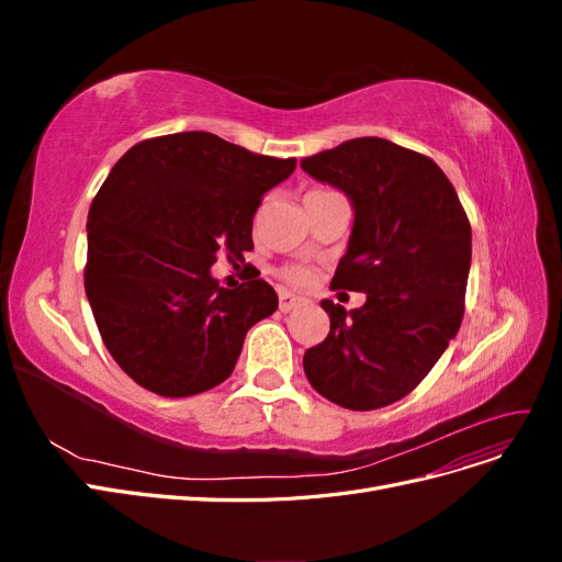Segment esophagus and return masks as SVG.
<instances>
[{"mask_svg":"<svg viewBox=\"0 0 562 562\" xmlns=\"http://www.w3.org/2000/svg\"><path fill=\"white\" fill-rule=\"evenodd\" d=\"M300 304H304L302 297H295L293 293H279V310H281L283 314L293 312L295 307H300Z\"/></svg>","mask_w":562,"mask_h":562,"instance_id":"esophagus-1","label":"esophagus"}]
</instances>
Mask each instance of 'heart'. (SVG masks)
Instances as JSON below:
<instances>
[{"label": "heart", "instance_id": "heart-1", "mask_svg": "<svg viewBox=\"0 0 562 562\" xmlns=\"http://www.w3.org/2000/svg\"><path fill=\"white\" fill-rule=\"evenodd\" d=\"M279 279L293 288H304V285H310L312 274L300 265H285L279 269Z\"/></svg>", "mask_w": 562, "mask_h": 562}]
</instances>
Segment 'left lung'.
<instances>
[{
  "mask_svg": "<svg viewBox=\"0 0 562 562\" xmlns=\"http://www.w3.org/2000/svg\"><path fill=\"white\" fill-rule=\"evenodd\" d=\"M300 166L353 206L330 288L368 295L351 312L321 302L330 333L304 351V375L347 411H378L411 394L462 326L469 217L436 161L384 138H353Z\"/></svg>",
  "mask_w": 562,
  "mask_h": 562,
  "instance_id": "obj_1",
  "label": "left lung"
}]
</instances>
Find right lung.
Instances as JSON below:
<instances>
[{"mask_svg":"<svg viewBox=\"0 0 562 562\" xmlns=\"http://www.w3.org/2000/svg\"><path fill=\"white\" fill-rule=\"evenodd\" d=\"M295 164L206 131L143 140L114 164L89 211L83 288L133 382L184 398L232 375L246 333L279 297L258 277L223 288L211 265L252 250V215Z\"/></svg>","mask_w":562,"mask_h":562,"instance_id":"obj_1","label":"right lung"}]
</instances>
